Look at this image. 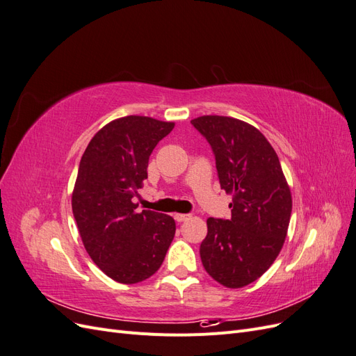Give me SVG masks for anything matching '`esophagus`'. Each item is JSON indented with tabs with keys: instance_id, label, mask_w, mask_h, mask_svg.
<instances>
[{
	"instance_id": "obj_1",
	"label": "esophagus",
	"mask_w": 356,
	"mask_h": 356,
	"mask_svg": "<svg viewBox=\"0 0 356 356\" xmlns=\"http://www.w3.org/2000/svg\"><path fill=\"white\" fill-rule=\"evenodd\" d=\"M174 218H175V221L182 222V221H187L190 218V215L188 213H175Z\"/></svg>"
}]
</instances>
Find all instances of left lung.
I'll return each instance as SVG.
<instances>
[{
	"mask_svg": "<svg viewBox=\"0 0 356 356\" xmlns=\"http://www.w3.org/2000/svg\"><path fill=\"white\" fill-rule=\"evenodd\" d=\"M191 124L208 139L220 186L233 196L232 218H208L200 243L204 270L227 288L257 281L281 252L293 197L277 154L252 124L225 115H202Z\"/></svg>",
	"mask_w": 356,
	"mask_h": 356,
	"instance_id": "obj_1",
	"label": "left lung"
}]
</instances>
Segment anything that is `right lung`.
I'll use <instances>...</instances> for the list:
<instances>
[{"mask_svg": "<svg viewBox=\"0 0 356 356\" xmlns=\"http://www.w3.org/2000/svg\"><path fill=\"white\" fill-rule=\"evenodd\" d=\"M174 122L126 115L105 124L80 160L72 213L86 251L101 270L120 284H138L163 263L175 236L169 215L138 212L136 190L147 179L148 159Z\"/></svg>", "mask_w": 356, "mask_h": 356, "instance_id": "add662e5", "label": "right lung"}]
</instances>
